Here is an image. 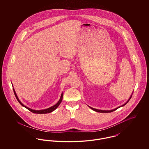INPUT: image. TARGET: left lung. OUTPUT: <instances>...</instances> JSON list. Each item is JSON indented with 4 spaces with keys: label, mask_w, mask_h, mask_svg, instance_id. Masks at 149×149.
Returning <instances> with one entry per match:
<instances>
[{
    "label": "left lung",
    "mask_w": 149,
    "mask_h": 149,
    "mask_svg": "<svg viewBox=\"0 0 149 149\" xmlns=\"http://www.w3.org/2000/svg\"><path fill=\"white\" fill-rule=\"evenodd\" d=\"M132 94L131 95V97H130V98H129V99L128 100L127 102L126 103H125L124 104H123L122 106H121L120 107H117V108H115V109H112V110H108V111H105V110H100V109H95V108H93L92 107H89L92 109H93V111H95V112H100V113H109V112H113L114 111H115V110H116V109H117L118 108H120L121 107L124 106L125 105H126L127 103L128 102V101L130 100L131 99V98L132 97Z\"/></svg>",
    "instance_id": "8db88e82"
}]
</instances>
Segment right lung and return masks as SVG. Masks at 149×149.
I'll return each instance as SVG.
<instances>
[{"mask_svg": "<svg viewBox=\"0 0 149 149\" xmlns=\"http://www.w3.org/2000/svg\"><path fill=\"white\" fill-rule=\"evenodd\" d=\"M13 92H14V95H15L16 98L17 99V100L18 101V102L21 104L22 106L25 107L26 108H27V109H29V111L32 112V113L37 114L49 113H51V112H52V111H55V110L58 107V106L60 105V104L61 103V101H62V100H63V93H62V94H61V95L60 99L58 101V102L55 105L51 107L50 108H47V109H42V110H35V109H32L29 108L25 106L19 100V99H18V97H17V94H16V93H15V91H14V88H13Z\"/></svg>", "mask_w": 149, "mask_h": 149, "instance_id": "add662e5", "label": "right lung"}]
</instances>
